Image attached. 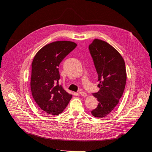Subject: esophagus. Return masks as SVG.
Masks as SVG:
<instances>
[{"label":"esophagus","mask_w":152,"mask_h":152,"mask_svg":"<svg viewBox=\"0 0 152 152\" xmlns=\"http://www.w3.org/2000/svg\"><path fill=\"white\" fill-rule=\"evenodd\" d=\"M79 94L81 95V96H87V94L85 92H83V91H79Z\"/></svg>","instance_id":"esophagus-1"}]
</instances>
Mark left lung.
I'll return each mask as SVG.
<instances>
[{
  "mask_svg": "<svg viewBox=\"0 0 152 152\" xmlns=\"http://www.w3.org/2000/svg\"><path fill=\"white\" fill-rule=\"evenodd\" d=\"M89 50L100 88L92 94L98 104L91 113L95 118H102L112 112L122 96L126 80L125 64L118 50L105 41L94 40L89 45Z\"/></svg>",
  "mask_w": 152,
  "mask_h": 152,
  "instance_id": "obj_1",
  "label": "left lung"
}]
</instances>
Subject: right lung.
<instances>
[{"label":"right lung","mask_w":152,"mask_h":152,"mask_svg":"<svg viewBox=\"0 0 152 152\" xmlns=\"http://www.w3.org/2000/svg\"><path fill=\"white\" fill-rule=\"evenodd\" d=\"M70 41H57L44 46L31 64L30 86L33 97L45 112L58 115L63 112L72 95L58 84V67L63 60L76 47Z\"/></svg>","instance_id":"add662e5"}]
</instances>
